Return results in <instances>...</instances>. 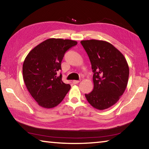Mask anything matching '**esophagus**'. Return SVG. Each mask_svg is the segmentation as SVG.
Masks as SVG:
<instances>
[{
	"label": "esophagus",
	"mask_w": 149,
	"mask_h": 149,
	"mask_svg": "<svg viewBox=\"0 0 149 149\" xmlns=\"http://www.w3.org/2000/svg\"><path fill=\"white\" fill-rule=\"evenodd\" d=\"M80 81H79V80H74L72 81V83L74 84H78V83H79Z\"/></svg>",
	"instance_id": "1"
}]
</instances>
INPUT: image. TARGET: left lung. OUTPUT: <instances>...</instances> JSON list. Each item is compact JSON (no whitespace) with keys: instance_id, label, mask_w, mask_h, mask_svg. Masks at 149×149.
Listing matches in <instances>:
<instances>
[{"instance_id":"8db88e82","label":"left lung","mask_w":149,"mask_h":149,"mask_svg":"<svg viewBox=\"0 0 149 149\" xmlns=\"http://www.w3.org/2000/svg\"><path fill=\"white\" fill-rule=\"evenodd\" d=\"M89 58L94 88L85 97L98 110L118 102L127 87L130 70L125 57L112 44L99 40L81 41Z\"/></svg>"}]
</instances>
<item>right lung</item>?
<instances>
[{
  "mask_svg": "<svg viewBox=\"0 0 149 149\" xmlns=\"http://www.w3.org/2000/svg\"><path fill=\"white\" fill-rule=\"evenodd\" d=\"M77 44L70 39L51 38L35 47L23 64V78L27 90L38 104L45 108L56 107L70 89V84L58 75L65 52Z\"/></svg>",
  "mask_w": 149,
  "mask_h": 149,
  "instance_id": "1",
  "label": "right lung"
}]
</instances>
